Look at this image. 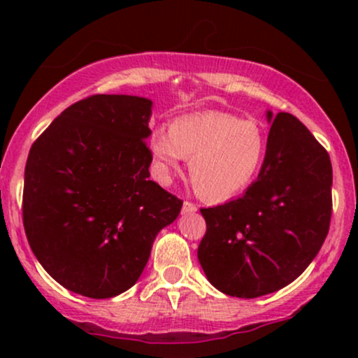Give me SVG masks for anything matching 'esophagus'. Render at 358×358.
I'll return each mask as SVG.
<instances>
[{
	"label": "esophagus",
	"mask_w": 358,
	"mask_h": 358,
	"mask_svg": "<svg viewBox=\"0 0 358 358\" xmlns=\"http://www.w3.org/2000/svg\"><path fill=\"white\" fill-rule=\"evenodd\" d=\"M182 212H183V213H193V212H196V205L192 203V202H183Z\"/></svg>",
	"instance_id": "obj_1"
}]
</instances>
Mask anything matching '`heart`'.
<instances>
[{
  "mask_svg": "<svg viewBox=\"0 0 358 358\" xmlns=\"http://www.w3.org/2000/svg\"><path fill=\"white\" fill-rule=\"evenodd\" d=\"M150 151L163 182L190 158L195 190L208 200L237 195L252 182L266 153L264 129L220 110L188 114L175 119L170 131L156 129Z\"/></svg>",
  "mask_w": 358,
  "mask_h": 358,
  "instance_id": "obj_1",
  "label": "heart"
}]
</instances>
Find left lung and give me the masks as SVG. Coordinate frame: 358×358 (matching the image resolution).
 I'll return each mask as SVG.
<instances>
[{
	"label": "left lung",
	"instance_id": "8db88e82",
	"mask_svg": "<svg viewBox=\"0 0 358 358\" xmlns=\"http://www.w3.org/2000/svg\"><path fill=\"white\" fill-rule=\"evenodd\" d=\"M264 163L237 200L200 208L207 232L199 245L205 276L229 296L257 298L293 282L327 239L331 162L293 114L268 113Z\"/></svg>",
	"mask_w": 358,
	"mask_h": 358
}]
</instances>
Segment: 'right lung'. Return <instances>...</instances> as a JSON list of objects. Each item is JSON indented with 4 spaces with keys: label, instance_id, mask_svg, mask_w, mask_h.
<instances>
[{
    "label": "right lung",
    "instance_id": "right-lung-1",
    "mask_svg": "<svg viewBox=\"0 0 358 358\" xmlns=\"http://www.w3.org/2000/svg\"><path fill=\"white\" fill-rule=\"evenodd\" d=\"M153 102L97 94L67 108L36 138L24 166L23 225L50 276L104 299L141 276L155 237L183 200L150 180Z\"/></svg>",
    "mask_w": 358,
    "mask_h": 358
}]
</instances>
